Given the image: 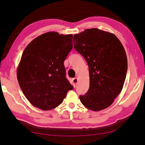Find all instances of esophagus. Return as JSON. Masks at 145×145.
I'll return each mask as SVG.
<instances>
[{
	"mask_svg": "<svg viewBox=\"0 0 145 145\" xmlns=\"http://www.w3.org/2000/svg\"><path fill=\"white\" fill-rule=\"evenodd\" d=\"M78 78H74L72 80V82H73V87L75 88L76 86V84H78Z\"/></svg>",
	"mask_w": 145,
	"mask_h": 145,
	"instance_id": "34e87169",
	"label": "esophagus"
}]
</instances>
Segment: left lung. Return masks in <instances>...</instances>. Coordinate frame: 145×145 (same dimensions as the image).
<instances>
[{
  "mask_svg": "<svg viewBox=\"0 0 145 145\" xmlns=\"http://www.w3.org/2000/svg\"><path fill=\"white\" fill-rule=\"evenodd\" d=\"M74 48L86 59L89 72V88L80 95L82 104L98 111L108 108L120 93L127 70L124 48L116 36L92 28L73 37Z\"/></svg>",
  "mask_w": 145,
  "mask_h": 145,
  "instance_id": "8db88e82",
  "label": "left lung"
}]
</instances>
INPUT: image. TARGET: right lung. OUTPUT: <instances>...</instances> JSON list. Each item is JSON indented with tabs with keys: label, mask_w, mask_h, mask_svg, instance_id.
Returning <instances> with one entry per match:
<instances>
[{
	"label": "right lung",
	"mask_w": 145,
	"mask_h": 145,
	"mask_svg": "<svg viewBox=\"0 0 145 145\" xmlns=\"http://www.w3.org/2000/svg\"><path fill=\"white\" fill-rule=\"evenodd\" d=\"M73 35L44 33L25 48L17 70L23 94L32 105L50 110L62 103L73 86L65 77L64 62L73 48Z\"/></svg>",
	"instance_id": "obj_1"
}]
</instances>
